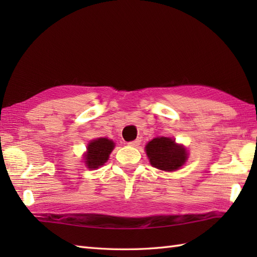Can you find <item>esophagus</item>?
<instances>
[{"label":"esophagus","instance_id":"esophagus-1","mask_svg":"<svg viewBox=\"0 0 257 257\" xmlns=\"http://www.w3.org/2000/svg\"><path fill=\"white\" fill-rule=\"evenodd\" d=\"M140 143H141L140 139H136V140H134V141H129L128 145L132 146V147H138V146L140 145Z\"/></svg>","mask_w":257,"mask_h":257}]
</instances>
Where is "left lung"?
Returning <instances> with one entry per match:
<instances>
[{"label":"left lung","instance_id":"1","mask_svg":"<svg viewBox=\"0 0 257 257\" xmlns=\"http://www.w3.org/2000/svg\"><path fill=\"white\" fill-rule=\"evenodd\" d=\"M151 166L163 171H176L184 165L188 155L182 146L171 138H155L146 146Z\"/></svg>","mask_w":257,"mask_h":257}]
</instances>
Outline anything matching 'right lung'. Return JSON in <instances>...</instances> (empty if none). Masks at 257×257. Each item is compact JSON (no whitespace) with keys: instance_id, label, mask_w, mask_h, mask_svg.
<instances>
[{"instance_id":"1","label":"right lung","mask_w":257,"mask_h":257,"mask_svg":"<svg viewBox=\"0 0 257 257\" xmlns=\"http://www.w3.org/2000/svg\"><path fill=\"white\" fill-rule=\"evenodd\" d=\"M114 144L107 138L92 140L87 147L85 163L89 169H96L107 162L109 155L112 151Z\"/></svg>"}]
</instances>
